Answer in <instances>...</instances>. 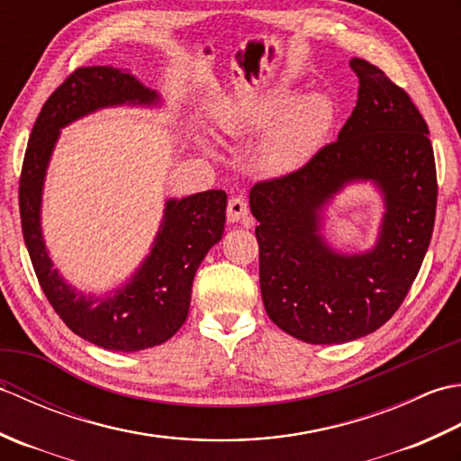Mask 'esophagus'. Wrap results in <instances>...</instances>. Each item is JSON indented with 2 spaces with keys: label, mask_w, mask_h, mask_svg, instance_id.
<instances>
[{
  "label": "esophagus",
  "mask_w": 461,
  "mask_h": 461,
  "mask_svg": "<svg viewBox=\"0 0 461 461\" xmlns=\"http://www.w3.org/2000/svg\"><path fill=\"white\" fill-rule=\"evenodd\" d=\"M248 218V203L241 195H236V198H230L228 202V221L236 223Z\"/></svg>",
  "instance_id": "34e87169"
}]
</instances>
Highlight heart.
I'll return each instance as SVG.
<instances>
[{"instance_id":"1","label":"heart","mask_w":461,"mask_h":461,"mask_svg":"<svg viewBox=\"0 0 461 461\" xmlns=\"http://www.w3.org/2000/svg\"><path fill=\"white\" fill-rule=\"evenodd\" d=\"M332 114L330 99L321 93L299 96L295 101L289 93H263L230 101L220 111L218 122L230 136H241L271 124L259 146V164L271 174H285L305 164L319 149L330 129Z\"/></svg>"}]
</instances>
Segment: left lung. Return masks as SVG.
I'll return each mask as SVG.
<instances>
[{"label":"left lung","mask_w":461,"mask_h":461,"mask_svg":"<svg viewBox=\"0 0 461 461\" xmlns=\"http://www.w3.org/2000/svg\"><path fill=\"white\" fill-rule=\"evenodd\" d=\"M350 67L358 101L339 139L249 192L263 305L281 330L311 345H340L384 325L412 287L436 220V160L424 116L376 65L352 57ZM357 179L379 185L387 212L377 246L342 257L321 240L320 212Z\"/></svg>","instance_id":"left-lung-1"}]
</instances>
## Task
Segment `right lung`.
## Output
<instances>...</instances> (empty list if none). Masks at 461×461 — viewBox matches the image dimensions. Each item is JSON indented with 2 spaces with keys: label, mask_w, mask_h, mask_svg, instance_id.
I'll return each instance as SVG.
<instances>
[{
  "label": "right lung",
  "mask_w": 461,
  "mask_h": 461,
  "mask_svg": "<svg viewBox=\"0 0 461 461\" xmlns=\"http://www.w3.org/2000/svg\"><path fill=\"white\" fill-rule=\"evenodd\" d=\"M156 101L158 95L121 68H75L39 113L19 178L23 240L47 301L75 335L116 352L162 345L184 325L195 271L223 236L228 195L223 190H208L166 202L150 256L124 287L109 297H93L77 293L53 269L41 233L43 180L63 126L104 106Z\"/></svg>",
  "instance_id": "1"
}]
</instances>
